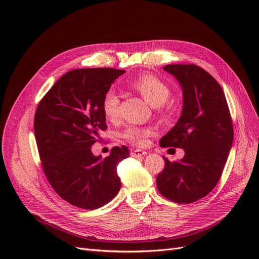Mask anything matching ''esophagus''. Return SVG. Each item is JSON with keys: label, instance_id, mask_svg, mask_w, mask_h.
<instances>
[{"label": "esophagus", "instance_id": "obj_1", "mask_svg": "<svg viewBox=\"0 0 259 259\" xmlns=\"http://www.w3.org/2000/svg\"><path fill=\"white\" fill-rule=\"evenodd\" d=\"M147 152L144 150H140V149H136V150L131 151V155L133 158H143V156L146 154Z\"/></svg>", "mask_w": 259, "mask_h": 259}]
</instances>
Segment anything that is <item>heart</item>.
Listing matches in <instances>:
<instances>
[{"instance_id":"obj_1","label":"heart","mask_w":259,"mask_h":259,"mask_svg":"<svg viewBox=\"0 0 259 259\" xmlns=\"http://www.w3.org/2000/svg\"><path fill=\"white\" fill-rule=\"evenodd\" d=\"M132 88L138 91L142 96L152 106H160L163 108V104L168 99L170 95V90L168 85L159 76L152 73H144L133 80ZM104 115L109 121L117 120L120 114V99L117 94L110 90L108 91L103 98L101 103ZM153 134V128L151 127H139L128 126L122 133V137L138 147H143L147 144V138Z\"/></svg>"}]
</instances>
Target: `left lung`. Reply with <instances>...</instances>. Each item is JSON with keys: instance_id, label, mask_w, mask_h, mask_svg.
Here are the masks:
<instances>
[{"instance_id": "1", "label": "left lung", "mask_w": 259, "mask_h": 259, "mask_svg": "<svg viewBox=\"0 0 259 259\" xmlns=\"http://www.w3.org/2000/svg\"><path fill=\"white\" fill-rule=\"evenodd\" d=\"M183 89L184 106L178 122L160 146L182 148L185 156L169 162L156 176V187L175 203H192L214 189L221 179L233 140V126L222 86L197 65H166Z\"/></svg>"}]
</instances>
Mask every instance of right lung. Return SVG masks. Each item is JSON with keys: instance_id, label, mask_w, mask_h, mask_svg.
<instances>
[{"instance_id": "right-lung-1", "label": "right lung", "mask_w": 259, "mask_h": 259, "mask_svg": "<svg viewBox=\"0 0 259 259\" xmlns=\"http://www.w3.org/2000/svg\"><path fill=\"white\" fill-rule=\"evenodd\" d=\"M124 70L74 69L45 94L34 115V135L44 174L70 204L96 209L120 191L116 167L128 158L126 146L113 147L105 159L91 147L107 130L101 103Z\"/></svg>"}]
</instances>
